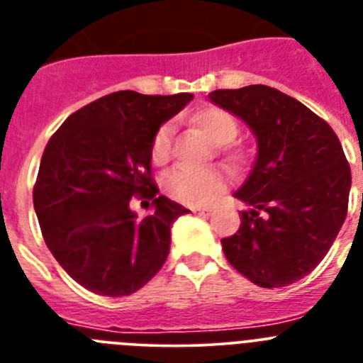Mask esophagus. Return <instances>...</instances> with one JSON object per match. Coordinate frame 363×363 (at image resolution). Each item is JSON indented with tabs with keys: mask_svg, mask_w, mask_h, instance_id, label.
<instances>
[{
	"mask_svg": "<svg viewBox=\"0 0 363 363\" xmlns=\"http://www.w3.org/2000/svg\"><path fill=\"white\" fill-rule=\"evenodd\" d=\"M194 213L201 214V216H207V214H209V209H194Z\"/></svg>",
	"mask_w": 363,
	"mask_h": 363,
	"instance_id": "34e87169",
	"label": "esophagus"
}]
</instances>
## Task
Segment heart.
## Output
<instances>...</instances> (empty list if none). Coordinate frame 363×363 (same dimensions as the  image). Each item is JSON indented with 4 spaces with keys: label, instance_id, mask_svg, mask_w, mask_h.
Masks as SVG:
<instances>
[{
    "label": "heart",
    "instance_id": "obj_1",
    "mask_svg": "<svg viewBox=\"0 0 363 363\" xmlns=\"http://www.w3.org/2000/svg\"><path fill=\"white\" fill-rule=\"evenodd\" d=\"M192 125L203 134L214 145H225L233 142L238 133V125L230 112L220 107H203L196 111L191 118ZM172 125H162L152 138L150 145V160L156 165H163L171 156ZM165 192L179 203L191 207H203L216 200L218 194L225 191L227 178L216 169H176L169 172L163 182Z\"/></svg>",
    "mask_w": 363,
    "mask_h": 363
}]
</instances>
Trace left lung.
Instances as JSON below:
<instances>
[{
	"mask_svg": "<svg viewBox=\"0 0 363 363\" xmlns=\"http://www.w3.org/2000/svg\"><path fill=\"white\" fill-rule=\"evenodd\" d=\"M256 138V160L234 198L249 205L225 258L259 287H285L323 259L347 216L351 169L335 130L267 85L211 92ZM264 212V215H259Z\"/></svg>",
	"mask_w": 363,
	"mask_h": 363,
	"instance_id": "1",
	"label": "left lung"
}]
</instances>
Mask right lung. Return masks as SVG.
<instances>
[{"label": "right lung", "instance_id": "add662e5", "mask_svg": "<svg viewBox=\"0 0 363 363\" xmlns=\"http://www.w3.org/2000/svg\"><path fill=\"white\" fill-rule=\"evenodd\" d=\"M191 99L112 92L67 118L45 147L34 209L49 251L85 289L127 296L165 264L171 225L191 211L158 196L150 145ZM138 194L153 200L145 218L130 209Z\"/></svg>", "mask_w": 363, "mask_h": 363}]
</instances>
